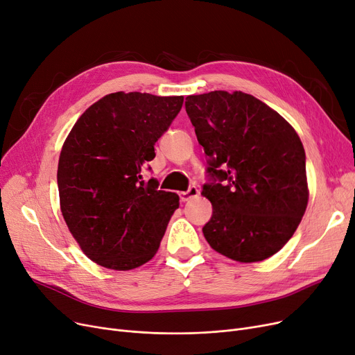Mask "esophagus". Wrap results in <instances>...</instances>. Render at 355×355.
I'll use <instances>...</instances> for the list:
<instances>
[{
    "label": "esophagus",
    "mask_w": 355,
    "mask_h": 355,
    "mask_svg": "<svg viewBox=\"0 0 355 355\" xmlns=\"http://www.w3.org/2000/svg\"><path fill=\"white\" fill-rule=\"evenodd\" d=\"M198 194H200V191H198L197 187H190L187 191H181L180 193V200H181V202H189L190 198L197 197Z\"/></svg>",
    "instance_id": "1"
}]
</instances>
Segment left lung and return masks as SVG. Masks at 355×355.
Here are the masks:
<instances>
[{
  "mask_svg": "<svg viewBox=\"0 0 355 355\" xmlns=\"http://www.w3.org/2000/svg\"><path fill=\"white\" fill-rule=\"evenodd\" d=\"M186 110L209 158L213 206L203 234L238 263L279 252L296 232L309 202L306 155L290 123L242 91L189 96Z\"/></svg>",
  "mask_w": 355,
  "mask_h": 355,
  "instance_id": "obj_1",
  "label": "left lung"
}]
</instances>
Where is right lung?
<instances>
[{
    "label": "right lung",
    "mask_w": 355,
    "mask_h": 355,
    "mask_svg": "<svg viewBox=\"0 0 355 355\" xmlns=\"http://www.w3.org/2000/svg\"><path fill=\"white\" fill-rule=\"evenodd\" d=\"M182 103V96L113 92L89 105L67 136L58 164L60 211L96 264L128 271L157 254L180 198L141 173Z\"/></svg>",
    "instance_id": "obj_1"
}]
</instances>
